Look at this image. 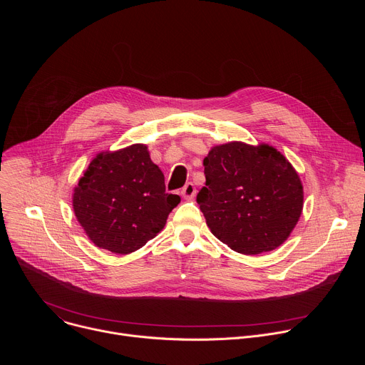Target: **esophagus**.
Instances as JSON below:
<instances>
[{"instance_id": "34e87169", "label": "esophagus", "mask_w": 365, "mask_h": 365, "mask_svg": "<svg viewBox=\"0 0 365 365\" xmlns=\"http://www.w3.org/2000/svg\"><path fill=\"white\" fill-rule=\"evenodd\" d=\"M182 196L186 199V200H190V199H193L195 197V195H196V187H195V185L193 183H186L185 185V187L182 189Z\"/></svg>"}]
</instances>
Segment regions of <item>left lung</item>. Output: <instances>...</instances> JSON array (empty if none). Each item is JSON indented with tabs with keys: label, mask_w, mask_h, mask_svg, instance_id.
Instances as JSON below:
<instances>
[{
	"label": "left lung",
	"mask_w": 365,
	"mask_h": 365,
	"mask_svg": "<svg viewBox=\"0 0 365 365\" xmlns=\"http://www.w3.org/2000/svg\"><path fill=\"white\" fill-rule=\"evenodd\" d=\"M203 166L206 182L196 200L220 241L254 255L290 237L303 211V185L277 148L231 141L214 145Z\"/></svg>",
	"instance_id": "1"
}]
</instances>
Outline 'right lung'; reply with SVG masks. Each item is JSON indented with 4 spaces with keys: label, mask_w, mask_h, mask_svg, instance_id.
Segmentation results:
<instances>
[{
    "label": "right lung",
    "mask_w": 365,
    "mask_h": 365,
    "mask_svg": "<svg viewBox=\"0 0 365 365\" xmlns=\"http://www.w3.org/2000/svg\"><path fill=\"white\" fill-rule=\"evenodd\" d=\"M180 202L166 193L165 175L145 144L101 151L73 189V212L88 238L114 254H130L153 240Z\"/></svg>",
    "instance_id": "add662e5"
}]
</instances>
